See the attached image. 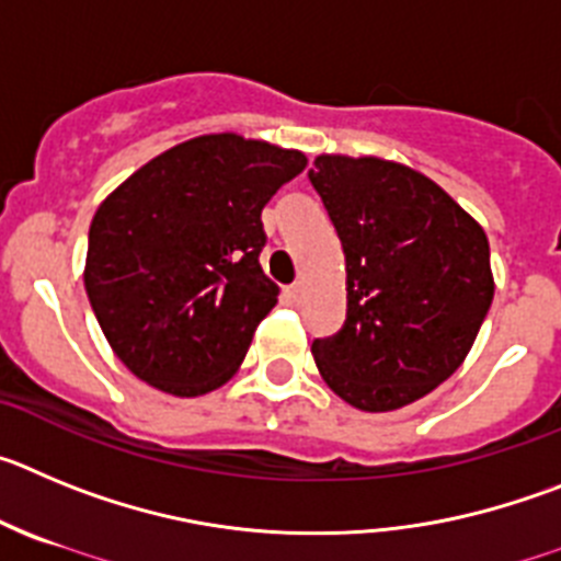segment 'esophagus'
<instances>
[{
	"instance_id": "1",
	"label": "esophagus",
	"mask_w": 561,
	"mask_h": 561,
	"mask_svg": "<svg viewBox=\"0 0 561 561\" xmlns=\"http://www.w3.org/2000/svg\"><path fill=\"white\" fill-rule=\"evenodd\" d=\"M301 296H305V287H301L299 282L287 287V301H290V305H301Z\"/></svg>"
}]
</instances>
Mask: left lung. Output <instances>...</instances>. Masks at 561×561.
I'll return each instance as SVG.
<instances>
[{
  "label": "left lung",
  "instance_id": "obj_1",
  "mask_svg": "<svg viewBox=\"0 0 561 561\" xmlns=\"http://www.w3.org/2000/svg\"><path fill=\"white\" fill-rule=\"evenodd\" d=\"M307 173L346 256V321L312 341L327 386L368 413L431 393L463 363L494 296L489 240L416 170L318 156Z\"/></svg>",
  "mask_w": 561,
  "mask_h": 561
}]
</instances>
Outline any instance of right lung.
<instances>
[{
	"mask_svg": "<svg viewBox=\"0 0 561 561\" xmlns=\"http://www.w3.org/2000/svg\"><path fill=\"white\" fill-rule=\"evenodd\" d=\"M305 153L209 134L150 159L100 204L85 293L139 380L201 397L234 375L279 287L262 274V209Z\"/></svg>",
	"mask_w": 561,
	"mask_h": 561,
	"instance_id": "obj_1",
	"label": "right lung"
}]
</instances>
